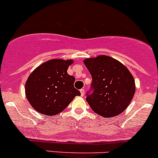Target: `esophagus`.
I'll list each match as a JSON object with an SVG mask.
<instances>
[{"instance_id": "esophagus-1", "label": "esophagus", "mask_w": 158, "mask_h": 158, "mask_svg": "<svg viewBox=\"0 0 158 158\" xmlns=\"http://www.w3.org/2000/svg\"><path fill=\"white\" fill-rule=\"evenodd\" d=\"M80 91H81V96H84V94H85V89L82 88V89L80 90Z\"/></svg>"}]
</instances>
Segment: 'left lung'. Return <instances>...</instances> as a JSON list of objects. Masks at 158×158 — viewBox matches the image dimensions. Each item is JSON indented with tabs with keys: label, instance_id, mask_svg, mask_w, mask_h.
<instances>
[{
	"label": "left lung",
	"instance_id": "left-lung-1",
	"mask_svg": "<svg viewBox=\"0 0 158 158\" xmlns=\"http://www.w3.org/2000/svg\"><path fill=\"white\" fill-rule=\"evenodd\" d=\"M84 64L92 77L86 101L95 113L106 118L119 115L135 93L133 77L125 66L108 56L86 59Z\"/></svg>",
	"mask_w": 158,
	"mask_h": 158
}]
</instances>
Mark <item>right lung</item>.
Returning a JSON list of instances; mask_svg holds the SVG:
<instances>
[{
	"label": "right lung",
	"mask_w": 158,
	"mask_h": 158,
	"mask_svg": "<svg viewBox=\"0 0 158 158\" xmlns=\"http://www.w3.org/2000/svg\"><path fill=\"white\" fill-rule=\"evenodd\" d=\"M71 60H52L37 67L25 84V94L35 111L54 115L68 106L81 92L74 88L75 78L67 73Z\"/></svg>",
	"instance_id": "add662e5"
}]
</instances>
